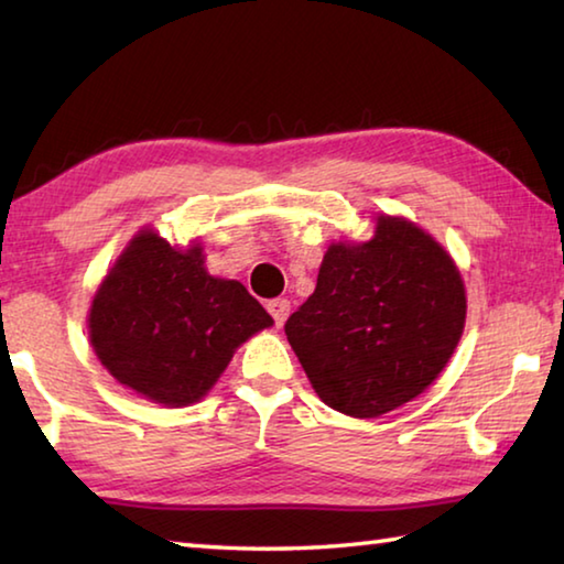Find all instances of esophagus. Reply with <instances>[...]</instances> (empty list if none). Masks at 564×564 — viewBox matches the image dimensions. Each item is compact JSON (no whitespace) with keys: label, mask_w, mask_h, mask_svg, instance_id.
<instances>
[{"label":"esophagus","mask_w":564,"mask_h":564,"mask_svg":"<svg viewBox=\"0 0 564 564\" xmlns=\"http://www.w3.org/2000/svg\"><path fill=\"white\" fill-rule=\"evenodd\" d=\"M265 308H269V313L273 316L275 326H283L285 318H289V313H291V303L285 301V299H273V301H269V305H265Z\"/></svg>","instance_id":"34e87169"}]
</instances>
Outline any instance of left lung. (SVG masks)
<instances>
[{"mask_svg":"<svg viewBox=\"0 0 564 564\" xmlns=\"http://www.w3.org/2000/svg\"><path fill=\"white\" fill-rule=\"evenodd\" d=\"M465 313L453 256L408 218L380 214L373 238L328 246L316 291L285 321V336L323 403L378 417L443 373Z\"/></svg>","mask_w":564,"mask_h":564,"instance_id":"8db88e82","label":"left lung"}]
</instances>
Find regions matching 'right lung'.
I'll list each match as a JSON object with an SVG mask.
<instances>
[{
	"mask_svg": "<svg viewBox=\"0 0 564 564\" xmlns=\"http://www.w3.org/2000/svg\"><path fill=\"white\" fill-rule=\"evenodd\" d=\"M204 246L131 238L91 299L89 343L109 376L166 408L198 403L236 348L273 326L243 283L206 271Z\"/></svg>",
	"mask_w": 564,
	"mask_h": 564,
	"instance_id": "right-lung-1",
	"label": "right lung"
}]
</instances>
